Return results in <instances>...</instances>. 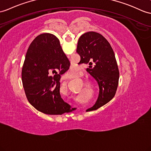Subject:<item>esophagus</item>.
Segmentation results:
<instances>
[{"label":"esophagus","instance_id":"esophagus-1","mask_svg":"<svg viewBox=\"0 0 151 151\" xmlns=\"http://www.w3.org/2000/svg\"><path fill=\"white\" fill-rule=\"evenodd\" d=\"M72 78H73V77L70 76V75H69L68 73H67V74H65L62 77V79L63 80H69Z\"/></svg>","mask_w":151,"mask_h":151}]
</instances>
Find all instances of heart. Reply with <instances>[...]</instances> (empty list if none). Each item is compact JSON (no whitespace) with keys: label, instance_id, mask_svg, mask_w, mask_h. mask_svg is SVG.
I'll return each mask as SVG.
<instances>
[{"label":"heart","instance_id":"obj_1","mask_svg":"<svg viewBox=\"0 0 151 151\" xmlns=\"http://www.w3.org/2000/svg\"><path fill=\"white\" fill-rule=\"evenodd\" d=\"M72 73H73V74H74V73H76V70H72Z\"/></svg>","mask_w":151,"mask_h":151}]
</instances>
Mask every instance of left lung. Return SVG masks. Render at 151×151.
<instances>
[{
	"label": "left lung",
	"mask_w": 151,
	"mask_h": 151,
	"mask_svg": "<svg viewBox=\"0 0 151 151\" xmlns=\"http://www.w3.org/2000/svg\"><path fill=\"white\" fill-rule=\"evenodd\" d=\"M76 51L81 57L80 62L90 65L86 70L99 84L97 100L86 111L96 110L111 100L118 87L119 71L115 53L108 40L93 31L80 36Z\"/></svg>",
	"instance_id": "obj_1"
}]
</instances>
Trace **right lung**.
Segmentation results:
<instances>
[{
  "label": "right lung",
  "instance_id": "right-lung-1",
  "mask_svg": "<svg viewBox=\"0 0 151 151\" xmlns=\"http://www.w3.org/2000/svg\"><path fill=\"white\" fill-rule=\"evenodd\" d=\"M69 67L68 58L54 35L43 33L31 42L25 57L22 81L29 102L38 111L58 115L76 109H70L60 93L61 75Z\"/></svg>",
  "mask_w": 151,
  "mask_h": 151
}]
</instances>
